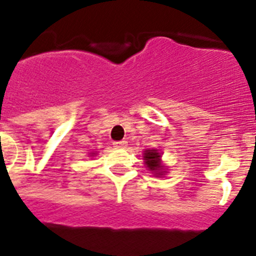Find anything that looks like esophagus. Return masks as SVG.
<instances>
[{"label": "esophagus", "instance_id": "obj_1", "mask_svg": "<svg viewBox=\"0 0 256 256\" xmlns=\"http://www.w3.org/2000/svg\"><path fill=\"white\" fill-rule=\"evenodd\" d=\"M126 145H128V142H126L125 140H122V142H114V148H118V149H122V148H126Z\"/></svg>", "mask_w": 256, "mask_h": 256}]
</instances>
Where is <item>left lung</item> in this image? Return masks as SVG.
Here are the masks:
<instances>
[{
  "label": "left lung",
  "mask_w": 256,
  "mask_h": 256,
  "mask_svg": "<svg viewBox=\"0 0 256 256\" xmlns=\"http://www.w3.org/2000/svg\"><path fill=\"white\" fill-rule=\"evenodd\" d=\"M144 160L148 168L152 172L162 170L163 166H160V154L158 152V150H145L144 152ZM156 174H160V172Z\"/></svg>",
  "instance_id": "left-lung-1"
}]
</instances>
